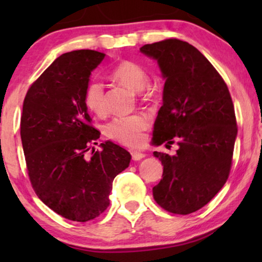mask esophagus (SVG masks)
<instances>
[{
	"label": "esophagus",
	"instance_id": "esophagus-1",
	"mask_svg": "<svg viewBox=\"0 0 262 262\" xmlns=\"http://www.w3.org/2000/svg\"><path fill=\"white\" fill-rule=\"evenodd\" d=\"M131 156H132V160H134V161H139V160L144 159L145 154H143L141 151H131Z\"/></svg>",
	"mask_w": 262,
	"mask_h": 262
}]
</instances>
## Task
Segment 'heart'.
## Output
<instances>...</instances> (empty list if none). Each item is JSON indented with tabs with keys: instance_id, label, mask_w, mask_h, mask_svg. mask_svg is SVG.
Listing matches in <instances>:
<instances>
[{
	"instance_id": "1",
	"label": "heart",
	"mask_w": 262,
	"mask_h": 262,
	"mask_svg": "<svg viewBox=\"0 0 262 262\" xmlns=\"http://www.w3.org/2000/svg\"><path fill=\"white\" fill-rule=\"evenodd\" d=\"M113 78L128 87L141 91L148 82V74L139 64L131 60H123L112 71ZM84 105L96 116L106 113L107 105L105 89L100 81L89 82L84 92ZM151 120L148 114L136 113L130 116H116L105 125V134L113 141L124 145H138L144 137V131L148 130Z\"/></svg>"
}]
</instances>
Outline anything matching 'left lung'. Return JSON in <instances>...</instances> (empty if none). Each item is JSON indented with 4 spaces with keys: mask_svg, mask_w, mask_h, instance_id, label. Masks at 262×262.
I'll return each mask as SVG.
<instances>
[{
    "mask_svg": "<svg viewBox=\"0 0 262 262\" xmlns=\"http://www.w3.org/2000/svg\"><path fill=\"white\" fill-rule=\"evenodd\" d=\"M141 51L157 59L166 78L152 141L179 145L174 156L154 151L163 164L154 199L168 212L189 214L205 206L230 174L237 135L234 103L218 71L188 42L167 39Z\"/></svg>",
    "mask_w": 262,
    "mask_h": 262,
    "instance_id": "obj_1",
    "label": "left lung"
}]
</instances>
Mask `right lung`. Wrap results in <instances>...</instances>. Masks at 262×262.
Wrapping results in <instances>:
<instances>
[{
  "label": "right lung",
  "mask_w": 262,
  "mask_h": 262,
  "mask_svg": "<svg viewBox=\"0 0 262 262\" xmlns=\"http://www.w3.org/2000/svg\"><path fill=\"white\" fill-rule=\"evenodd\" d=\"M105 58L94 50L59 56L28 88L20 135L27 173L35 194L69 221L87 222L110 205L114 178L131 155L112 142L98 144L99 130L84 105L92 71Z\"/></svg>",
  "instance_id": "1"
}]
</instances>
